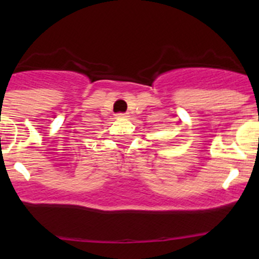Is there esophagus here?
<instances>
[{
	"label": "esophagus",
	"mask_w": 259,
	"mask_h": 259,
	"mask_svg": "<svg viewBox=\"0 0 259 259\" xmlns=\"http://www.w3.org/2000/svg\"><path fill=\"white\" fill-rule=\"evenodd\" d=\"M117 117H121V119H126V117H129V115H127L126 113H119L116 114Z\"/></svg>",
	"instance_id": "34e87169"
}]
</instances>
